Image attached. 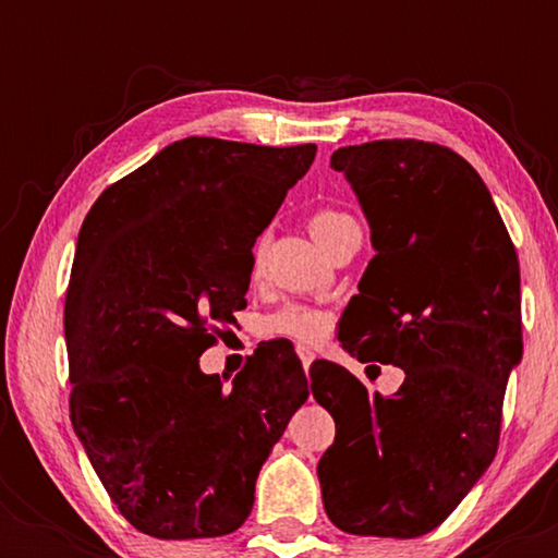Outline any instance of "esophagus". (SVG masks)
I'll return each instance as SVG.
<instances>
[{"mask_svg":"<svg viewBox=\"0 0 558 558\" xmlns=\"http://www.w3.org/2000/svg\"><path fill=\"white\" fill-rule=\"evenodd\" d=\"M296 355H300L304 371H307L310 365H312V361H315V353H312V350H310L307 345H296Z\"/></svg>","mask_w":558,"mask_h":558,"instance_id":"obj_1","label":"esophagus"}]
</instances>
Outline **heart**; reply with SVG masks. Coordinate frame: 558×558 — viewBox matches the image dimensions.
<instances>
[{"instance_id": "obj_1", "label": "heart", "mask_w": 558, "mask_h": 558, "mask_svg": "<svg viewBox=\"0 0 558 558\" xmlns=\"http://www.w3.org/2000/svg\"><path fill=\"white\" fill-rule=\"evenodd\" d=\"M355 223L348 213L338 208H319L312 213L310 218V231L315 235L319 246H327L342 228ZM264 262V239L256 243L254 248V271L258 274ZM327 330H330V315L323 310L307 307V304H284L271 315L262 319V332L274 335V338H289L296 342H317L323 340Z\"/></svg>"}]
</instances>
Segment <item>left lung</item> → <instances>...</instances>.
Here are the masks:
<instances>
[{
	"label": "left lung",
	"instance_id": "obj_1",
	"mask_svg": "<svg viewBox=\"0 0 558 558\" xmlns=\"http://www.w3.org/2000/svg\"><path fill=\"white\" fill-rule=\"evenodd\" d=\"M330 167L376 248L338 340L407 378L371 396L338 363L310 368L312 396L335 418L317 464L325 510L355 536L416 538L460 506L498 449L523 357L521 269L490 190L457 151L380 140L338 149Z\"/></svg>",
	"mask_w": 558,
	"mask_h": 558
}]
</instances>
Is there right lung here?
Instances as JSON below:
<instances>
[{
  "instance_id": "1",
  "label": "right lung",
  "mask_w": 558,
  "mask_h": 558,
  "mask_svg": "<svg viewBox=\"0 0 558 558\" xmlns=\"http://www.w3.org/2000/svg\"><path fill=\"white\" fill-rule=\"evenodd\" d=\"M315 151L187 136L106 187L83 220L63 317L71 422L147 536L239 529L258 470L307 401L284 342L254 353L228 391L197 357L246 307L251 248Z\"/></svg>"
}]
</instances>
